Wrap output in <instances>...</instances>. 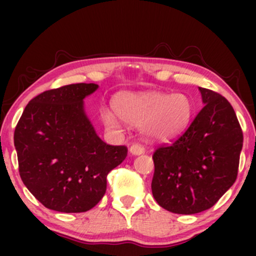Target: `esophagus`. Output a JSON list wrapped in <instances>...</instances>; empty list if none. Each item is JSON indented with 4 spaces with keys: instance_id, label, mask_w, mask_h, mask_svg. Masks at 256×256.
Listing matches in <instances>:
<instances>
[{
    "instance_id": "esophagus-1",
    "label": "esophagus",
    "mask_w": 256,
    "mask_h": 256,
    "mask_svg": "<svg viewBox=\"0 0 256 256\" xmlns=\"http://www.w3.org/2000/svg\"><path fill=\"white\" fill-rule=\"evenodd\" d=\"M144 152H146V149L143 148L142 146L140 144H132L131 146H130V152L132 155H140V154H144Z\"/></svg>"
}]
</instances>
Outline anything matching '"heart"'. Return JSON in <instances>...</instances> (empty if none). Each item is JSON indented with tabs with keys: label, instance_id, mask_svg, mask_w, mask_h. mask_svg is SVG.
<instances>
[{
	"label": "heart",
	"instance_id": "obj_1",
	"mask_svg": "<svg viewBox=\"0 0 256 256\" xmlns=\"http://www.w3.org/2000/svg\"><path fill=\"white\" fill-rule=\"evenodd\" d=\"M114 110L124 122L140 125V131L152 142H168L178 137L189 125L194 106L184 94L130 92L116 98ZM106 128H119V118L108 110H101Z\"/></svg>",
	"mask_w": 256,
	"mask_h": 256
}]
</instances>
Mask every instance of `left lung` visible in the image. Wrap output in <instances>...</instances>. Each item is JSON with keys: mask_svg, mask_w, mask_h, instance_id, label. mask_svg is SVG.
Returning a JSON list of instances; mask_svg holds the SVG:
<instances>
[{"mask_svg": "<svg viewBox=\"0 0 256 256\" xmlns=\"http://www.w3.org/2000/svg\"><path fill=\"white\" fill-rule=\"evenodd\" d=\"M204 108L171 146L152 155V192L165 210L196 214L210 210L237 178L243 134L225 98L198 88Z\"/></svg>", "mask_w": 256, "mask_h": 256, "instance_id": "left-lung-1", "label": "left lung"}]
</instances>
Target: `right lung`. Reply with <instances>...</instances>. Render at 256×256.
<instances>
[{"instance_id": "right-lung-1", "label": "right lung", "mask_w": 256, "mask_h": 256, "mask_svg": "<svg viewBox=\"0 0 256 256\" xmlns=\"http://www.w3.org/2000/svg\"><path fill=\"white\" fill-rule=\"evenodd\" d=\"M98 84H70L44 91L25 107L14 131L19 173L28 192L49 210L86 212L107 189V174L128 155L96 134L84 98Z\"/></svg>"}]
</instances>
